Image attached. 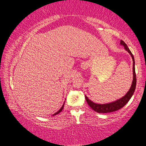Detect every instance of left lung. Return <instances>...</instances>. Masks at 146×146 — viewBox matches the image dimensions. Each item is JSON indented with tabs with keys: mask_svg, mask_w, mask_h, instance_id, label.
Instances as JSON below:
<instances>
[{
	"mask_svg": "<svg viewBox=\"0 0 146 146\" xmlns=\"http://www.w3.org/2000/svg\"><path fill=\"white\" fill-rule=\"evenodd\" d=\"M120 44L121 45L123 46L125 50H126L128 53L130 54V55L131 56L132 59H133V80L132 82V84L129 90L128 91V92L126 93V95L123 96L120 99L115 101V102L108 103V104H96L94 103L92 101L90 100L89 98L85 96V98L86 100V102H88V105L90 106L91 109L99 113H110V112H113L115 111H117L120 110L122 108H123L126 104L129 102L130 98L134 93L136 88V84H137V77H136V73H135V58L134 56H133L132 53L131 52L129 49L128 48L127 46L126 45L124 42L121 40H120Z\"/></svg>",
	"mask_w": 146,
	"mask_h": 146,
	"instance_id": "obj_1",
	"label": "left lung"
}]
</instances>
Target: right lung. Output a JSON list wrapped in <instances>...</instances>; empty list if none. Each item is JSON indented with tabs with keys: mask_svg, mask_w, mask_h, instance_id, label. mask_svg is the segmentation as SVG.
<instances>
[{
	"mask_svg": "<svg viewBox=\"0 0 146 146\" xmlns=\"http://www.w3.org/2000/svg\"><path fill=\"white\" fill-rule=\"evenodd\" d=\"M64 103H65V102H64ZM64 104H63V106H62V108H61L60 109V110H59L58 111H57V112H56V113H55V114H53V116H55V115H57V114H58V113H60V112L62 111V110H63V108H64Z\"/></svg>",
	"mask_w": 146,
	"mask_h": 146,
	"instance_id": "1",
	"label": "right lung"
}]
</instances>
